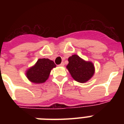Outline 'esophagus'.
Segmentation results:
<instances>
[{"label": "esophagus", "instance_id": "34e87169", "mask_svg": "<svg viewBox=\"0 0 124 124\" xmlns=\"http://www.w3.org/2000/svg\"><path fill=\"white\" fill-rule=\"evenodd\" d=\"M64 63H63V62H62L61 64H59V66H61V67H63V66H64Z\"/></svg>", "mask_w": 124, "mask_h": 124}]
</instances>
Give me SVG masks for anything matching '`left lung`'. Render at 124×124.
<instances>
[{
    "label": "left lung",
    "mask_w": 124,
    "mask_h": 124,
    "mask_svg": "<svg viewBox=\"0 0 124 124\" xmlns=\"http://www.w3.org/2000/svg\"><path fill=\"white\" fill-rule=\"evenodd\" d=\"M66 68L73 78L79 83H85L94 73V66L91 62H86L79 56L74 54L68 58Z\"/></svg>",
    "instance_id": "1"
}]
</instances>
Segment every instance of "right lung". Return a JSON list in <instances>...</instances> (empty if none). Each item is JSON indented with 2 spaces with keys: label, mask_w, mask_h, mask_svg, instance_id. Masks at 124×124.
Masks as SVG:
<instances>
[{
  "label": "right lung",
  "mask_w": 124,
  "mask_h": 124,
  "mask_svg": "<svg viewBox=\"0 0 124 124\" xmlns=\"http://www.w3.org/2000/svg\"><path fill=\"white\" fill-rule=\"evenodd\" d=\"M56 67V64L48 58L39 59L35 65L27 71V76L30 81L34 83H42L48 78L51 69Z\"/></svg>",
  "instance_id": "right-lung-1"
}]
</instances>
